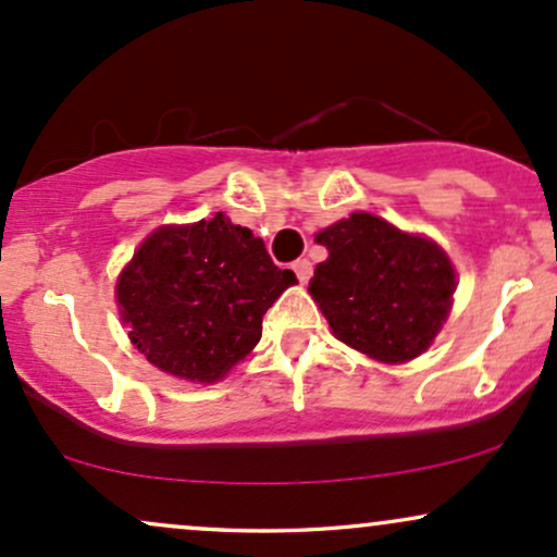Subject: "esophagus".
Wrapping results in <instances>:
<instances>
[{
	"mask_svg": "<svg viewBox=\"0 0 557 557\" xmlns=\"http://www.w3.org/2000/svg\"><path fill=\"white\" fill-rule=\"evenodd\" d=\"M293 272L298 274L300 283H309L311 272H314V267H311L309 259H298V261H293Z\"/></svg>",
	"mask_w": 557,
	"mask_h": 557,
	"instance_id": "obj_1",
	"label": "esophagus"
}]
</instances>
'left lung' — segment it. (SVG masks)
<instances>
[{"label": "left lung", "mask_w": 557, "mask_h": 557, "mask_svg": "<svg viewBox=\"0 0 557 557\" xmlns=\"http://www.w3.org/2000/svg\"><path fill=\"white\" fill-rule=\"evenodd\" d=\"M330 251L309 283L332 335L369 359L406 363L430 348L456 293L437 243L356 212L317 233Z\"/></svg>", "instance_id": "8db88e82"}]
</instances>
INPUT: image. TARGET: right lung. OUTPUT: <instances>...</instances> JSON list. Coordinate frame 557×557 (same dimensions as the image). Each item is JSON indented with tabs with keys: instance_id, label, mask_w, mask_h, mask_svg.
I'll use <instances>...</instances> for the list:
<instances>
[{
	"instance_id": "right-lung-1",
	"label": "right lung",
	"mask_w": 557,
	"mask_h": 557,
	"mask_svg": "<svg viewBox=\"0 0 557 557\" xmlns=\"http://www.w3.org/2000/svg\"><path fill=\"white\" fill-rule=\"evenodd\" d=\"M296 283L264 240L225 214L154 230L120 272L114 296L146 361L188 382H216L261 337V317Z\"/></svg>"
}]
</instances>
